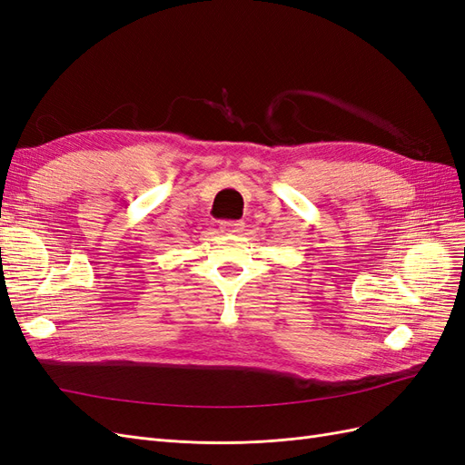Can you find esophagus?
<instances>
[{"label": "esophagus", "mask_w": 465, "mask_h": 465, "mask_svg": "<svg viewBox=\"0 0 465 465\" xmlns=\"http://www.w3.org/2000/svg\"><path fill=\"white\" fill-rule=\"evenodd\" d=\"M244 221H223L221 223V231L227 234H242L244 232Z\"/></svg>", "instance_id": "esophagus-1"}]
</instances>
